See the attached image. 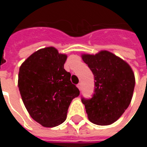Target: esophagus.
<instances>
[{
	"mask_svg": "<svg viewBox=\"0 0 147 147\" xmlns=\"http://www.w3.org/2000/svg\"><path fill=\"white\" fill-rule=\"evenodd\" d=\"M77 87H78V89H79L80 90L82 89V83H79V84L77 85Z\"/></svg>",
	"mask_w": 147,
	"mask_h": 147,
	"instance_id": "obj_1",
	"label": "esophagus"
}]
</instances>
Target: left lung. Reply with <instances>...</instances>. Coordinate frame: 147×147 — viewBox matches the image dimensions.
Wrapping results in <instances>:
<instances>
[{
  "label": "left lung",
  "instance_id": "obj_1",
  "mask_svg": "<svg viewBox=\"0 0 147 147\" xmlns=\"http://www.w3.org/2000/svg\"><path fill=\"white\" fill-rule=\"evenodd\" d=\"M95 80L93 98H83L87 117L98 125L116 122L129 106L135 88V74L126 61L107 50L81 54Z\"/></svg>",
  "mask_w": 147,
  "mask_h": 147
}]
</instances>
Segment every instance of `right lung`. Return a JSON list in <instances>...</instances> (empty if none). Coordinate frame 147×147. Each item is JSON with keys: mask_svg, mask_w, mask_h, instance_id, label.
Segmentation results:
<instances>
[{"mask_svg": "<svg viewBox=\"0 0 147 147\" xmlns=\"http://www.w3.org/2000/svg\"><path fill=\"white\" fill-rule=\"evenodd\" d=\"M67 55L53 46L40 49L21 64L18 87L32 119L45 127L64 122L71 102L80 90L64 68Z\"/></svg>", "mask_w": 147, "mask_h": 147, "instance_id": "right-lung-1", "label": "right lung"}]
</instances>
